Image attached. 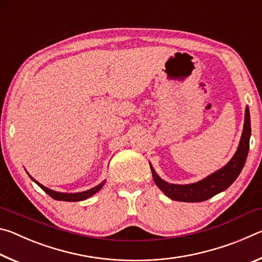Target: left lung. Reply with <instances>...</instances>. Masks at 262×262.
<instances>
[{"label": "left lung", "instance_id": "obj_1", "mask_svg": "<svg viewBox=\"0 0 262 262\" xmlns=\"http://www.w3.org/2000/svg\"><path fill=\"white\" fill-rule=\"evenodd\" d=\"M250 136H251V120L250 111L246 107L245 111V123L242 134L241 142L234 156L227 165L216 171L215 173L208 176L201 181L190 185H173L167 184L156 174L151 167L152 177L159 189L172 200L183 202H202L219 194L222 190L227 189L237 177L241 173L244 164L246 162L248 149H250Z\"/></svg>", "mask_w": 262, "mask_h": 262}]
</instances>
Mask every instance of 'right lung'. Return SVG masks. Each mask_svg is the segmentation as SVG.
I'll use <instances>...</instances> for the list:
<instances>
[{
    "label": "right lung",
    "instance_id": "add662e5",
    "mask_svg": "<svg viewBox=\"0 0 262 262\" xmlns=\"http://www.w3.org/2000/svg\"><path fill=\"white\" fill-rule=\"evenodd\" d=\"M32 179L35 184H37L39 187H40L43 192H46L48 195H50L51 198L54 199V200H59V201H69V202H74V201H82V200H85V199L92 196V195L96 194L98 190L103 187V185L105 184L101 183L98 186H96V187L85 190V192H82V193H74V194H68V193H59V192H55V190H52L50 188L45 187V186H42L38 183V181H35L33 178Z\"/></svg>",
    "mask_w": 262,
    "mask_h": 262
}]
</instances>
